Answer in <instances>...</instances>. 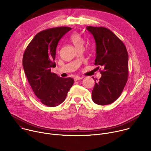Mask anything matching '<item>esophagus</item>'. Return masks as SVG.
<instances>
[{
  "instance_id": "34e87169",
  "label": "esophagus",
  "mask_w": 151,
  "mask_h": 151,
  "mask_svg": "<svg viewBox=\"0 0 151 151\" xmlns=\"http://www.w3.org/2000/svg\"><path fill=\"white\" fill-rule=\"evenodd\" d=\"M82 79V78H81V77H80V76H76L75 77L74 80H75V81H76L80 80V79Z\"/></svg>"
}]
</instances>
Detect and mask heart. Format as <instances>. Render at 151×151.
Listing matches in <instances>:
<instances>
[{"mask_svg": "<svg viewBox=\"0 0 151 151\" xmlns=\"http://www.w3.org/2000/svg\"><path fill=\"white\" fill-rule=\"evenodd\" d=\"M70 39L76 48H78L81 46H83V39L82 37V36L79 35L78 33H73L70 36Z\"/></svg>", "mask_w": 151, "mask_h": 151, "instance_id": "b5f03b06", "label": "heart"}]
</instances>
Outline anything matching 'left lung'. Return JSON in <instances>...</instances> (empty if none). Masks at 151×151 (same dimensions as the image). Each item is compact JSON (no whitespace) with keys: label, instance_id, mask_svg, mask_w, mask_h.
Here are the masks:
<instances>
[{"label":"left lung","instance_id":"left-lung-1","mask_svg":"<svg viewBox=\"0 0 151 151\" xmlns=\"http://www.w3.org/2000/svg\"><path fill=\"white\" fill-rule=\"evenodd\" d=\"M95 40L96 65L103 68L92 91L93 101L99 105L109 104L121 94L128 79V55L124 43L109 29L103 27H86ZM99 68V67H98Z\"/></svg>","mask_w":151,"mask_h":151}]
</instances>
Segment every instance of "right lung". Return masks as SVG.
Segmentation results:
<instances>
[{
	"mask_svg": "<svg viewBox=\"0 0 151 151\" xmlns=\"http://www.w3.org/2000/svg\"><path fill=\"white\" fill-rule=\"evenodd\" d=\"M71 29L58 27L40 32L30 42L23 55V69L31 87L41 103L49 107L63 102L74 83L72 78H60L51 72V68L55 67L58 43Z\"/></svg>",
	"mask_w": 151,
	"mask_h": 151,
	"instance_id": "right-lung-1",
	"label": "right lung"
}]
</instances>
